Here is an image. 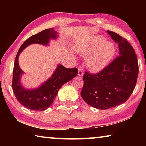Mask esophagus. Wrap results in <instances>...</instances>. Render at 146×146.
I'll return each mask as SVG.
<instances>
[{"label": "esophagus", "mask_w": 146, "mask_h": 146, "mask_svg": "<svg viewBox=\"0 0 146 146\" xmlns=\"http://www.w3.org/2000/svg\"><path fill=\"white\" fill-rule=\"evenodd\" d=\"M78 75L79 76H83V75H84V71H83V69L82 68V67H79L78 68Z\"/></svg>", "instance_id": "34e87169"}]
</instances>
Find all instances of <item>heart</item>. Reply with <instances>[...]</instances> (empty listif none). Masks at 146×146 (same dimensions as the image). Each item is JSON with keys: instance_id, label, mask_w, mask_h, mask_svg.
<instances>
[{"instance_id": "1", "label": "heart", "mask_w": 146, "mask_h": 146, "mask_svg": "<svg viewBox=\"0 0 146 146\" xmlns=\"http://www.w3.org/2000/svg\"><path fill=\"white\" fill-rule=\"evenodd\" d=\"M106 40L102 36H95L79 50L83 57L88 58V68L92 73H98L104 70L115 55V44Z\"/></svg>"}]
</instances>
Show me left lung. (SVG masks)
<instances>
[{
	"mask_svg": "<svg viewBox=\"0 0 146 146\" xmlns=\"http://www.w3.org/2000/svg\"><path fill=\"white\" fill-rule=\"evenodd\" d=\"M107 33L118 44L119 56L99 73L86 72L80 93L88 104L98 110H107L126 102L135 88L138 75L137 56L133 47L115 32Z\"/></svg>",
	"mask_w": 146,
	"mask_h": 146,
	"instance_id": "1",
	"label": "left lung"
}]
</instances>
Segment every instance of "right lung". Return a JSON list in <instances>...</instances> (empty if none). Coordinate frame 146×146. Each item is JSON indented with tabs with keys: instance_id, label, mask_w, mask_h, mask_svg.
Here are the masks:
<instances>
[{
	"instance_id": "add662e5",
	"label": "right lung",
	"mask_w": 146,
	"mask_h": 146,
	"mask_svg": "<svg viewBox=\"0 0 146 146\" xmlns=\"http://www.w3.org/2000/svg\"><path fill=\"white\" fill-rule=\"evenodd\" d=\"M58 32L53 28L44 29L27 39L19 48L17 54L12 82L13 93L17 100L24 107L31 110L42 111L48 109L53 104L59 89L64 84L72 80L78 74L77 68H66L61 64H58L50 77L38 87L28 89L22 84L21 80L24 72L19 64L20 54L26 47L32 44L48 46L51 40H56L58 38Z\"/></svg>"
}]
</instances>
